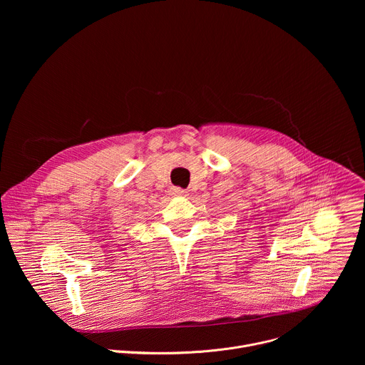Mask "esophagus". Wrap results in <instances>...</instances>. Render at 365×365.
Masks as SVG:
<instances>
[{"label": "esophagus", "instance_id": "esophagus-1", "mask_svg": "<svg viewBox=\"0 0 365 365\" xmlns=\"http://www.w3.org/2000/svg\"><path fill=\"white\" fill-rule=\"evenodd\" d=\"M186 192L183 189H180V187H172V195H175V196H182Z\"/></svg>", "mask_w": 365, "mask_h": 365}]
</instances>
